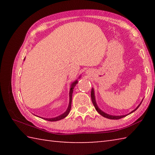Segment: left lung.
I'll use <instances>...</instances> for the list:
<instances>
[{
	"mask_svg": "<svg viewBox=\"0 0 155 155\" xmlns=\"http://www.w3.org/2000/svg\"><path fill=\"white\" fill-rule=\"evenodd\" d=\"M91 101H92V103H93V104H94V107H95V109H96V111H98V114H101V115H102V116H103V117H107V118H108V119H111V120H119V119H120V118H122V117L127 116V115H128L132 114L133 112H134L135 111H136V110L137 109L138 107L140 106L141 102H142V101L141 102L140 104H139V105L137 107V108L135 109L134 110H133V111H132L130 113H129V114H128L123 115H109V114H106V113H104V111H102V110L99 108V107H98V105H97L96 101V98H95V94H94V88H91ZM142 101H143V100H142Z\"/></svg>",
	"mask_w": 155,
	"mask_h": 155,
	"instance_id": "left-lung-1",
	"label": "left lung"
}]
</instances>
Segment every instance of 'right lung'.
<instances>
[{"mask_svg": "<svg viewBox=\"0 0 155 155\" xmlns=\"http://www.w3.org/2000/svg\"><path fill=\"white\" fill-rule=\"evenodd\" d=\"M25 60V57L24 59V61ZM81 78V76L79 77V78ZM78 83V80H76L75 81H74L72 84L71 85H70V92H69V104H68V109H66V111H65L64 114H62L61 115H58V116H57L55 117H52V118H44V117H41V118L44 119L46 120H48V121L50 122H55V121H58V120H62L65 118V117L67 116V115L69 114V113L70 111V109H71V104H72V93H73V90H74V87L76 86V85ZM36 116H38V115H36Z\"/></svg>", "mask_w": 155, "mask_h": 155, "instance_id": "1", "label": "right lung"}]
</instances>
